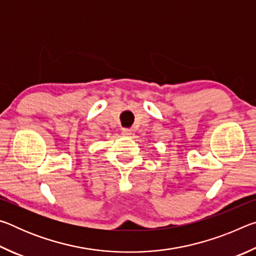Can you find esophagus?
Returning <instances> with one entry per match:
<instances>
[{
  "label": "esophagus",
  "mask_w": 256,
  "mask_h": 256,
  "mask_svg": "<svg viewBox=\"0 0 256 256\" xmlns=\"http://www.w3.org/2000/svg\"><path fill=\"white\" fill-rule=\"evenodd\" d=\"M122 134L124 136H130L132 134V130L130 128H122Z\"/></svg>",
  "instance_id": "obj_1"
}]
</instances>
